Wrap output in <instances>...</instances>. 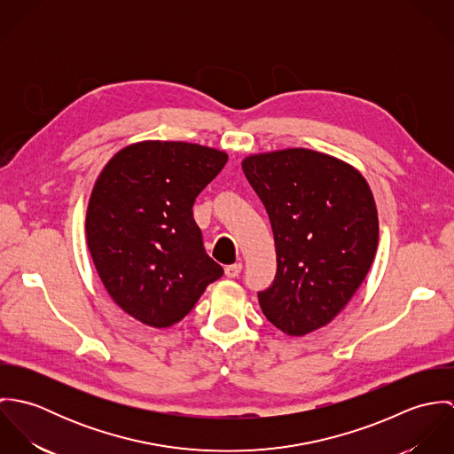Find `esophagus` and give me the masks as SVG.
I'll return each instance as SVG.
<instances>
[{
	"mask_svg": "<svg viewBox=\"0 0 454 454\" xmlns=\"http://www.w3.org/2000/svg\"><path fill=\"white\" fill-rule=\"evenodd\" d=\"M241 270H243V263L241 262L239 263H232V265L225 267V276L227 278H238Z\"/></svg>",
	"mask_w": 454,
	"mask_h": 454,
	"instance_id": "esophagus-1",
	"label": "esophagus"
}]
</instances>
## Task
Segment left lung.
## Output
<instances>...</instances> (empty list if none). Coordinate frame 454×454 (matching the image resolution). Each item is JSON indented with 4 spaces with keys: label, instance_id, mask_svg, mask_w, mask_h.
Masks as SVG:
<instances>
[{
    "label": "left lung",
    "instance_id": "obj_1",
    "mask_svg": "<svg viewBox=\"0 0 454 454\" xmlns=\"http://www.w3.org/2000/svg\"><path fill=\"white\" fill-rule=\"evenodd\" d=\"M241 166L276 245L274 281L259 292L262 313L288 335L330 324L378 250V209L367 180L351 164L308 148L254 153Z\"/></svg>",
    "mask_w": 454,
    "mask_h": 454
}]
</instances>
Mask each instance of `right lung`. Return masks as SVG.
I'll return each mask as SVG.
<instances>
[{
	"instance_id": "add662e5",
	"label": "right lung",
	"mask_w": 454,
	"mask_h": 454,
	"mask_svg": "<svg viewBox=\"0 0 454 454\" xmlns=\"http://www.w3.org/2000/svg\"><path fill=\"white\" fill-rule=\"evenodd\" d=\"M227 159L197 143L148 139L121 148L98 176L87 247L106 292L134 320L178 324L223 274L204 250L192 206Z\"/></svg>"
}]
</instances>
